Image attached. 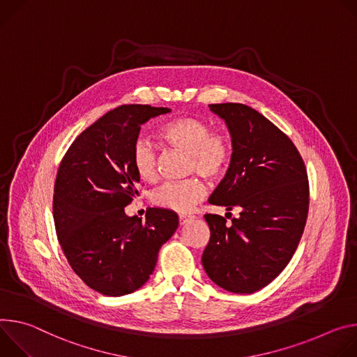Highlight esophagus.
<instances>
[{"instance_id": "1", "label": "esophagus", "mask_w": 357, "mask_h": 357, "mask_svg": "<svg viewBox=\"0 0 357 357\" xmlns=\"http://www.w3.org/2000/svg\"><path fill=\"white\" fill-rule=\"evenodd\" d=\"M192 218H194L192 215H187V214H180V217H178V220H180V224H181V225L187 224V221H190V220H192Z\"/></svg>"}]
</instances>
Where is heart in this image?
I'll return each instance as SVG.
<instances>
[{"label":"heart","instance_id":"1","mask_svg":"<svg viewBox=\"0 0 357 357\" xmlns=\"http://www.w3.org/2000/svg\"><path fill=\"white\" fill-rule=\"evenodd\" d=\"M160 136L173 147L190 154V172L206 178L217 180L228 169L231 160V144L225 136L213 135L211 128L200 119L181 116L165 123ZM132 163L137 176L144 181L158 178V154L155 146L147 139H137ZM207 194V187L200 178H190L180 183H166L153 194L155 206L176 213H188Z\"/></svg>","mask_w":357,"mask_h":357}]
</instances>
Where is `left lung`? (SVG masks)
Returning a JSON list of instances; mask_svg holds the SVG:
<instances>
[{
    "instance_id": "1",
    "label": "left lung",
    "mask_w": 357,
    "mask_h": 357,
    "mask_svg": "<svg viewBox=\"0 0 357 357\" xmlns=\"http://www.w3.org/2000/svg\"><path fill=\"white\" fill-rule=\"evenodd\" d=\"M208 107L225 122L232 146L229 167L208 203L241 213L229 224L204 215L211 236L202 262L220 288L252 294L271 284L296 251L307 218V174L291 139L261 113L241 103Z\"/></svg>"
}]
</instances>
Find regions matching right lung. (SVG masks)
<instances>
[{
	"instance_id": "1",
	"label": "right lung",
	"mask_w": 357,
	"mask_h": 357,
	"mask_svg": "<svg viewBox=\"0 0 357 357\" xmlns=\"http://www.w3.org/2000/svg\"><path fill=\"white\" fill-rule=\"evenodd\" d=\"M172 112L149 105L119 106L82 132L62 158L54 192V221L73 272L106 296L142 288L157 255L178 227V215L149 208L146 220L125 213L140 181L132 151L142 125Z\"/></svg>"
}]
</instances>
